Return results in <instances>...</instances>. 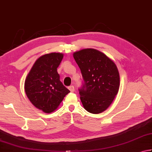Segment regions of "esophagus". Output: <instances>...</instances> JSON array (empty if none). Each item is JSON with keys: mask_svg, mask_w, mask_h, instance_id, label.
<instances>
[{"mask_svg": "<svg viewBox=\"0 0 152 152\" xmlns=\"http://www.w3.org/2000/svg\"><path fill=\"white\" fill-rule=\"evenodd\" d=\"M68 89L70 90V91L71 92H74V86H68Z\"/></svg>", "mask_w": 152, "mask_h": 152, "instance_id": "34e87169", "label": "esophagus"}]
</instances>
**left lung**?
I'll return each mask as SVG.
<instances>
[{
  "label": "left lung",
  "instance_id": "8db88e82",
  "mask_svg": "<svg viewBox=\"0 0 152 152\" xmlns=\"http://www.w3.org/2000/svg\"><path fill=\"white\" fill-rule=\"evenodd\" d=\"M73 56L84 80L78 89L83 106L88 112L100 114L110 106L118 92L120 75L117 66L95 49H83L74 52Z\"/></svg>",
  "mask_w": 152,
  "mask_h": 152
}]
</instances>
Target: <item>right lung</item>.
I'll return each mask as SVG.
<instances>
[{"label": "right lung", "mask_w": 152, "mask_h": 152, "mask_svg": "<svg viewBox=\"0 0 152 152\" xmlns=\"http://www.w3.org/2000/svg\"><path fill=\"white\" fill-rule=\"evenodd\" d=\"M63 58L61 53L40 56L33 65L24 82V89L31 103L45 113H51L59 106L70 90L60 80L58 67Z\"/></svg>", "instance_id": "obj_1"}]
</instances>
